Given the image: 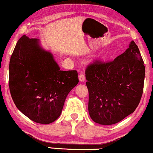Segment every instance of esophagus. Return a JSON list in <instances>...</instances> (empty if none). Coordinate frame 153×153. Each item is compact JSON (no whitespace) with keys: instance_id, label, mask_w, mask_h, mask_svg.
Here are the masks:
<instances>
[{"instance_id":"1","label":"esophagus","mask_w":153,"mask_h":153,"mask_svg":"<svg viewBox=\"0 0 153 153\" xmlns=\"http://www.w3.org/2000/svg\"><path fill=\"white\" fill-rule=\"evenodd\" d=\"M79 81H81V82H83V81H85V75L84 74H83V73H81V74L79 75Z\"/></svg>"}]
</instances>
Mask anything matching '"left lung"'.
Listing matches in <instances>:
<instances>
[{
    "mask_svg": "<svg viewBox=\"0 0 153 153\" xmlns=\"http://www.w3.org/2000/svg\"><path fill=\"white\" fill-rule=\"evenodd\" d=\"M88 112L94 122L114 125L134 111L143 91L145 66L134 41L114 60H95L85 70Z\"/></svg>",
    "mask_w": 153,
    "mask_h": 153,
    "instance_id": "1",
    "label": "left lung"
}]
</instances>
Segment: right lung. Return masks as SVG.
Returning a JSON list of instances; mask_svg holds the SVG:
<instances>
[{"label":"right lung","mask_w":153,"mask_h":153,"mask_svg":"<svg viewBox=\"0 0 153 153\" xmlns=\"http://www.w3.org/2000/svg\"><path fill=\"white\" fill-rule=\"evenodd\" d=\"M78 83L77 71L60 70L39 39L26 35L19 39L10 58L9 87L16 106L31 120L45 125L54 122Z\"/></svg>","instance_id":"right-lung-1"}]
</instances>
